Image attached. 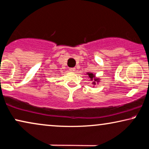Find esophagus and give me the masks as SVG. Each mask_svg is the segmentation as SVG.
I'll list each match as a JSON object with an SVG mask.
<instances>
[{
    "mask_svg": "<svg viewBox=\"0 0 149 149\" xmlns=\"http://www.w3.org/2000/svg\"><path fill=\"white\" fill-rule=\"evenodd\" d=\"M69 71H71V72H73V71H76V69H75V68H70V69H69Z\"/></svg>",
    "mask_w": 149,
    "mask_h": 149,
    "instance_id": "obj_1",
    "label": "esophagus"
}]
</instances>
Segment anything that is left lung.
Masks as SVG:
<instances>
[{
	"instance_id": "1",
	"label": "left lung",
	"mask_w": 149,
	"mask_h": 149,
	"mask_svg": "<svg viewBox=\"0 0 149 149\" xmlns=\"http://www.w3.org/2000/svg\"><path fill=\"white\" fill-rule=\"evenodd\" d=\"M88 77H89L90 78H91V80H93V78H94V77H95V76H94V75L93 74V73H88ZM94 80H95V81H97V79H94ZM93 84H95V82H93Z\"/></svg>"
}]
</instances>
